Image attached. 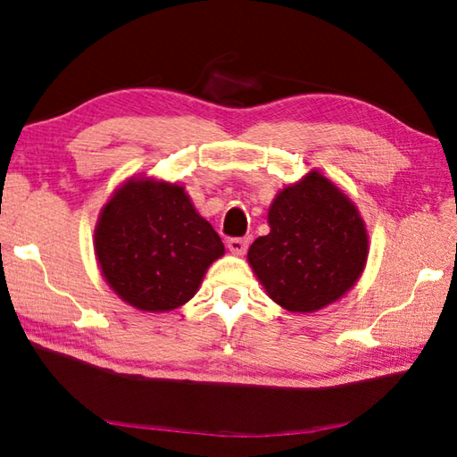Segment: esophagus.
Masks as SVG:
<instances>
[{"label": "esophagus", "mask_w": 457, "mask_h": 457, "mask_svg": "<svg viewBox=\"0 0 457 457\" xmlns=\"http://www.w3.org/2000/svg\"><path fill=\"white\" fill-rule=\"evenodd\" d=\"M226 244H228V249L234 255H244L245 251H247L249 241H247V237H229Z\"/></svg>", "instance_id": "esophagus-1"}]
</instances>
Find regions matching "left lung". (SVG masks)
<instances>
[{
    "instance_id": "8db88e82",
    "label": "left lung",
    "mask_w": 457,
    "mask_h": 457,
    "mask_svg": "<svg viewBox=\"0 0 457 457\" xmlns=\"http://www.w3.org/2000/svg\"><path fill=\"white\" fill-rule=\"evenodd\" d=\"M267 236L247 259L267 295L290 312H314L355 285L367 231L355 206L322 174L285 188L269 210Z\"/></svg>"
}]
</instances>
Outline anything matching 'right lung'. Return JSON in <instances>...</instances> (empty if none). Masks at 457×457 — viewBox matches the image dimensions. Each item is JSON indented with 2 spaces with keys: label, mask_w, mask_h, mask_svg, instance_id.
<instances>
[{
  "label": "right lung",
  "mask_w": 457,
  "mask_h": 457,
  "mask_svg": "<svg viewBox=\"0 0 457 457\" xmlns=\"http://www.w3.org/2000/svg\"><path fill=\"white\" fill-rule=\"evenodd\" d=\"M96 255L125 303L162 312L196 295L223 244L179 184L129 180L105 204Z\"/></svg>",
  "instance_id": "add662e5"
}]
</instances>
